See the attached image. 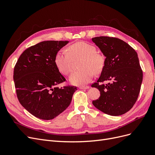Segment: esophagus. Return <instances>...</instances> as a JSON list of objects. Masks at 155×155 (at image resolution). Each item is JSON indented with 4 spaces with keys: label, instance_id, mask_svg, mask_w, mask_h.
I'll use <instances>...</instances> for the list:
<instances>
[{
    "label": "esophagus",
    "instance_id": "esophagus-1",
    "mask_svg": "<svg viewBox=\"0 0 155 155\" xmlns=\"http://www.w3.org/2000/svg\"><path fill=\"white\" fill-rule=\"evenodd\" d=\"M79 88L81 89V90H85V89L89 88V87L88 86H81V87H79Z\"/></svg>",
    "mask_w": 155,
    "mask_h": 155
}]
</instances>
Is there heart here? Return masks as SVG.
<instances>
[{"instance_id": "heart-1", "label": "heart", "mask_w": 155, "mask_h": 155, "mask_svg": "<svg viewBox=\"0 0 155 155\" xmlns=\"http://www.w3.org/2000/svg\"><path fill=\"white\" fill-rule=\"evenodd\" d=\"M68 51L60 50L55 55V63L61 72L67 75L72 71L74 60L82 59L79 63L81 69L74 72L69 78L72 85H85L92 79L94 72L99 73L104 68V56L97 52L94 46L78 42L70 46Z\"/></svg>"}]
</instances>
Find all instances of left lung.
Returning a JSON list of instances; mask_svg holds the SVG:
<instances>
[{
	"label": "left lung",
	"instance_id": "obj_1",
	"mask_svg": "<svg viewBox=\"0 0 155 155\" xmlns=\"http://www.w3.org/2000/svg\"><path fill=\"white\" fill-rule=\"evenodd\" d=\"M92 41L105 57L100 76L92 85L100 92L92 104L107 114H124L134 105L141 88L143 72L138 54L129 45L115 37H96ZM105 81L111 82L101 84Z\"/></svg>",
	"mask_w": 155,
	"mask_h": 155
}]
</instances>
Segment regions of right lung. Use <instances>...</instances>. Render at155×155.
Listing matches in <instances>:
<instances>
[{
  "mask_svg": "<svg viewBox=\"0 0 155 155\" xmlns=\"http://www.w3.org/2000/svg\"><path fill=\"white\" fill-rule=\"evenodd\" d=\"M68 41H46L23 51L14 68L13 80L20 104L32 115L52 120L70 105L76 87H56L65 81L55 58Z\"/></svg>",
  "mask_w": 155,
  "mask_h": 155,
  "instance_id": "right-lung-1",
  "label": "right lung"
}]
</instances>
